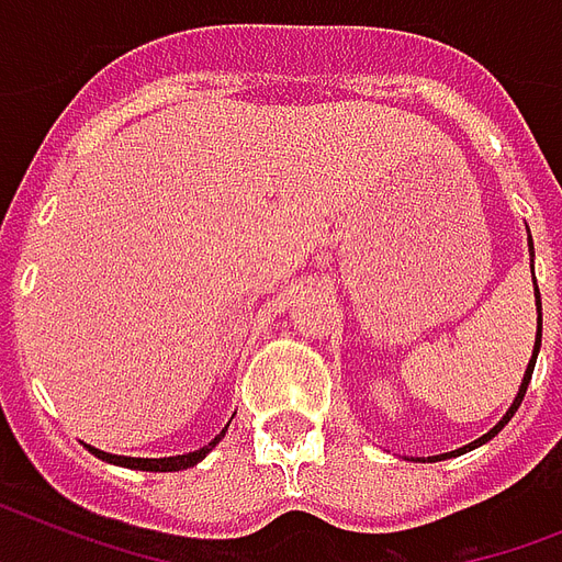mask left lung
<instances>
[{"instance_id": "8db88e82", "label": "left lung", "mask_w": 562, "mask_h": 562, "mask_svg": "<svg viewBox=\"0 0 562 562\" xmlns=\"http://www.w3.org/2000/svg\"><path fill=\"white\" fill-rule=\"evenodd\" d=\"M530 260H533V243H530ZM530 267H533V263H530ZM537 311H539V330H537V342H533V355H530V360H528V369H525V378H521V386H519V393H516V398H513L510 411L504 413V416H502V422H498V425H495L493 430H486L484 437H477L475 442H469V446L458 448V451H448V454H439V458H442V460H446V458H458V454H467V451H472V448H477V446H484V442H490V439H493L495 434H498V430H502L504 425H507V422L513 419V413L519 411L521 398H525V390H528V384H530V375H533V363H537V351H539V342H542V302H539V290H537ZM439 458H428V460H439Z\"/></svg>"}]
</instances>
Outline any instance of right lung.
Segmentation results:
<instances>
[{"label":"right lung","instance_id":"obj_1","mask_svg":"<svg viewBox=\"0 0 562 562\" xmlns=\"http://www.w3.org/2000/svg\"><path fill=\"white\" fill-rule=\"evenodd\" d=\"M225 430L222 428L220 437H213L207 446H202L199 451H190V454H176V458H120V454H108V451H99V448L87 446L93 451L95 458L104 460V463H114V467H125V469H140V472H181V469L195 467L199 460H204V454L211 451L222 437H225Z\"/></svg>","mask_w":562,"mask_h":562}]
</instances>
